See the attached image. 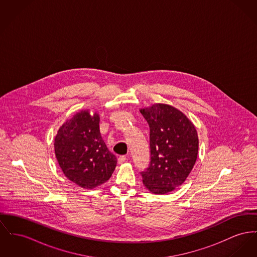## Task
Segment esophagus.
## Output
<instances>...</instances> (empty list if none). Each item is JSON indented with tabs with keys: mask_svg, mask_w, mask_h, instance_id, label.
I'll use <instances>...</instances> for the list:
<instances>
[{
	"mask_svg": "<svg viewBox=\"0 0 257 257\" xmlns=\"http://www.w3.org/2000/svg\"><path fill=\"white\" fill-rule=\"evenodd\" d=\"M126 160H127V157L124 156V155H121V156H119V157L117 158V162H118L119 164H122V163L125 162Z\"/></svg>",
	"mask_w": 257,
	"mask_h": 257,
	"instance_id": "obj_1",
	"label": "esophagus"
}]
</instances>
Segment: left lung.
<instances>
[{
    "label": "left lung",
    "mask_w": 257,
    "mask_h": 257,
    "mask_svg": "<svg viewBox=\"0 0 257 257\" xmlns=\"http://www.w3.org/2000/svg\"><path fill=\"white\" fill-rule=\"evenodd\" d=\"M141 113L150 127L151 161L141 172L143 182L155 194L181 185L196 162L198 135L193 123L174 106L156 104Z\"/></svg>",
    "instance_id": "1"
}]
</instances>
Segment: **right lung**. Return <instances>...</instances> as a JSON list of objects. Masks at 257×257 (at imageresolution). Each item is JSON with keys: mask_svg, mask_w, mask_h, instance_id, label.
Returning <instances> with one entry per match:
<instances>
[{"mask_svg": "<svg viewBox=\"0 0 257 257\" xmlns=\"http://www.w3.org/2000/svg\"><path fill=\"white\" fill-rule=\"evenodd\" d=\"M100 117L88 110L66 121L54 140L57 161L64 175L80 187L92 189L107 181L116 166L99 128Z\"/></svg>", "mask_w": 257, "mask_h": 257, "instance_id": "1", "label": "right lung"}]
</instances>
